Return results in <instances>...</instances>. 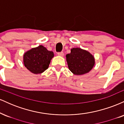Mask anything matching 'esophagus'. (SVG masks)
Instances as JSON below:
<instances>
[{
    "mask_svg": "<svg viewBox=\"0 0 124 124\" xmlns=\"http://www.w3.org/2000/svg\"><path fill=\"white\" fill-rule=\"evenodd\" d=\"M58 55H59V56H63L64 53H63V52H58Z\"/></svg>",
    "mask_w": 124,
    "mask_h": 124,
    "instance_id": "1",
    "label": "esophagus"
}]
</instances>
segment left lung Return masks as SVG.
Listing matches in <instances>:
<instances>
[{
  "mask_svg": "<svg viewBox=\"0 0 124 124\" xmlns=\"http://www.w3.org/2000/svg\"><path fill=\"white\" fill-rule=\"evenodd\" d=\"M66 57L69 70L76 75L88 73L94 65L93 55L81 48H73L71 49L70 53L66 55Z\"/></svg>",
  "mask_w": 124,
  "mask_h": 124,
  "instance_id": "8db88e82",
  "label": "left lung"
}]
</instances>
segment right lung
I'll return each mask as SVG.
<instances>
[{"label":"right lung","instance_id":"obj_1","mask_svg":"<svg viewBox=\"0 0 124 124\" xmlns=\"http://www.w3.org/2000/svg\"><path fill=\"white\" fill-rule=\"evenodd\" d=\"M54 52L48 51L42 45L32 48L24 55V66L32 73H41L48 68Z\"/></svg>","mask_w":124,"mask_h":124}]
</instances>
